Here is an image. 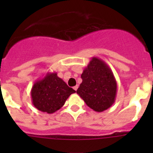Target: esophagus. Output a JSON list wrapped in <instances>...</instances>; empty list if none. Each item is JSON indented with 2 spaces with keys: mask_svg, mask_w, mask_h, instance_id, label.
<instances>
[{
  "mask_svg": "<svg viewBox=\"0 0 153 153\" xmlns=\"http://www.w3.org/2000/svg\"><path fill=\"white\" fill-rule=\"evenodd\" d=\"M77 89H78V85H76V86H74V90H76H76H77Z\"/></svg>",
  "mask_w": 153,
  "mask_h": 153,
  "instance_id": "34e87169",
  "label": "esophagus"
}]
</instances>
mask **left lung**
<instances>
[{
	"instance_id": "8db88e82",
	"label": "left lung",
	"mask_w": 153,
	"mask_h": 153,
	"mask_svg": "<svg viewBox=\"0 0 153 153\" xmlns=\"http://www.w3.org/2000/svg\"><path fill=\"white\" fill-rule=\"evenodd\" d=\"M83 79L76 93L90 108L103 112L116 100L117 83L113 71L103 60L93 56L81 74Z\"/></svg>"
}]
</instances>
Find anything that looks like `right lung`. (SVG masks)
Returning <instances> with one entry per match:
<instances>
[{
  "label": "right lung",
  "mask_w": 153,
  "mask_h": 153,
  "mask_svg": "<svg viewBox=\"0 0 153 153\" xmlns=\"http://www.w3.org/2000/svg\"><path fill=\"white\" fill-rule=\"evenodd\" d=\"M75 90L69 87L55 72H47L42 79L33 83L30 91L32 103L44 113H53L64 105Z\"/></svg>",
  "instance_id": "obj_1"
}]
</instances>
